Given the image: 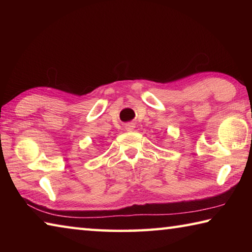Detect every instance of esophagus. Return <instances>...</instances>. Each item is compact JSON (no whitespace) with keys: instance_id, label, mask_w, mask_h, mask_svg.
I'll use <instances>...</instances> for the list:
<instances>
[{"instance_id":"obj_1","label":"esophagus","mask_w":252,"mask_h":252,"mask_svg":"<svg viewBox=\"0 0 252 252\" xmlns=\"http://www.w3.org/2000/svg\"><path fill=\"white\" fill-rule=\"evenodd\" d=\"M134 127H135L134 123H127V125L126 126V131H133Z\"/></svg>"}]
</instances>
